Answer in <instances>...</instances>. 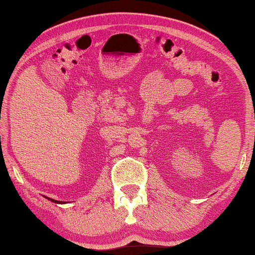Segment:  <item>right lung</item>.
<instances>
[{
    "label": "right lung",
    "mask_w": 255,
    "mask_h": 255,
    "mask_svg": "<svg viewBox=\"0 0 255 255\" xmlns=\"http://www.w3.org/2000/svg\"><path fill=\"white\" fill-rule=\"evenodd\" d=\"M49 199V198H48ZM49 200H51V201H54V202H59V201H56V200H53V199H49ZM60 204H62V201H60Z\"/></svg>",
    "instance_id": "1"
}]
</instances>
